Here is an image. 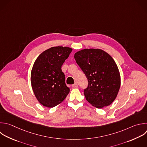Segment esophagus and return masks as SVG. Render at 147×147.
Masks as SVG:
<instances>
[{"label":"esophagus","instance_id":"34e87169","mask_svg":"<svg viewBox=\"0 0 147 147\" xmlns=\"http://www.w3.org/2000/svg\"><path fill=\"white\" fill-rule=\"evenodd\" d=\"M72 87H74V88H76V87H78V86L77 83H75L74 84H72Z\"/></svg>","mask_w":147,"mask_h":147}]
</instances>
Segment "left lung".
<instances>
[{
    "instance_id": "left-lung-1",
    "label": "left lung",
    "mask_w": 147,
    "mask_h": 147,
    "mask_svg": "<svg viewBox=\"0 0 147 147\" xmlns=\"http://www.w3.org/2000/svg\"><path fill=\"white\" fill-rule=\"evenodd\" d=\"M74 57L88 80L84 90L86 100L98 109L111 104L121 85L119 72L111 56L101 49H85Z\"/></svg>"
}]
</instances>
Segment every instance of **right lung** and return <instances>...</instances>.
<instances>
[{"mask_svg": "<svg viewBox=\"0 0 147 147\" xmlns=\"http://www.w3.org/2000/svg\"><path fill=\"white\" fill-rule=\"evenodd\" d=\"M72 51L68 47H52L40 54L34 63L32 87L38 102L45 107L57 106L69 92L61 66Z\"/></svg>", "mask_w": 147, "mask_h": 147, "instance_id": "obj_1", "label": "right lung"}]
</instances>
